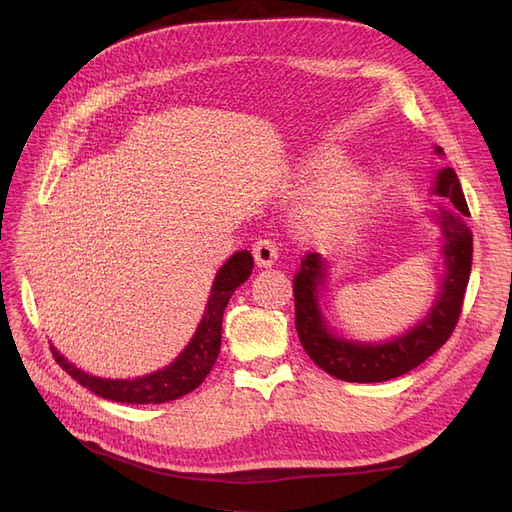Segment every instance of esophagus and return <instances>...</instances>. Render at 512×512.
<instances>
[{
  "label": "esophagus",
  "mask_w": 512,
  "mask_h": 512,
  "mask_svg": "<svg viewBox=\"0 0 512 512\" xmlns=\"http://www.w3.org/2000/svg\"><path fill=\"white\" fill-rule=\"evenodd\" d=\"M252 254L260 267H271L277 260V245L271 239H258L252 247Z\"/></svg>",
  "instance_id": "obj_1"
}]
</instances>
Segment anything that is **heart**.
<instances>
[{
    "mask_svg": "<svg viewBox=\"0 0 512 512\" xmlns=\"http://www.w3.org/2000/svg\"><path fill=\"white\" fill-rule=\"evenodd\" d=\"M339 164H342V158L335 156V153H322V156L307 162L303 175L309 179L327 177ZM369 194L371 177L365 170H344L312 198V203L303 211V224L314 235H333V232L344 230L359 218V213L367 205Z\"/></svg>",
    "mask_w": 512,
    "mask_h": 512,
    "instance_id": "b5f03b06",
    "label": "heart"
}]
</instances>
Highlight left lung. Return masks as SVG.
<instances>
[{"mask_svg": "<svg viewBox=\"0 0 512 512\" xmlns=\"http://www.w3.org/2000/svg\"><path fill=\"white\" fill-rule=\"evenodd\" d=\"M442 153V149H436ZM436 194L448 198L455 211L442 209L440 224L444 232L446 277L438 303L427 318L386 344H352L333 337L318 309V286L324 277L322 258L307 252L301 267L294 273V327H297L301 346L320 369L346 382H384L408 374L440 350L453 335L463 297L472 271V235L466 226L470 209L463 196L461 183L453 168H444L436 177Z\"/></svg>", "mask_w": 512, "mask_h": 512, "instance_id": "8db88e82", "label": "left lung"}]
</instances>
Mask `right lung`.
Instances as JSON below:
<instances>
[{
    "label": "right lung",
    "mask_w": 512,
    "mask_h": 512,
    "mask_svg": "<svg viewBox=\"0 0 512 512\" xmlns=\"http://www.w3.org/2000/svg\"><path fill=\"white\" fill-rule=\"evenodd\" d=\"M254 267V258L250 252H237L226 265L215 275V282L211 288V297L207 303V312L200 320L196 335L188 344L179 359L170 363L166 369L156 371L143 378L134 380H108L89 376L85 371L70 365L64 356L53 348L55 361L66 374L72 376L76 382L98 397L119 401V404H164V401H173L177 397L188 395L196 386L203 384L215 359L220 354L222 346V318L224 309L235 292L247 277H250Z\"/></svg>",
    "instance_id": "add662e5"
}]
</instances>
